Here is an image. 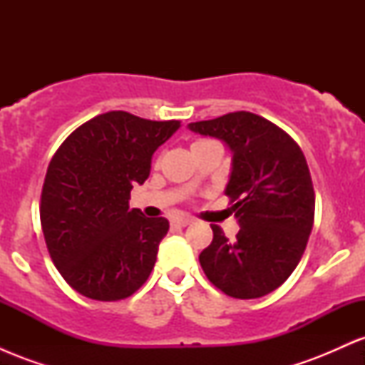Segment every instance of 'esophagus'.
<instances>
[{"label":"esophagus","instance_id":"obj_1","mask_svg":"<svg viewBox=\"0 0 365 365\" xmlns=\"http://www.w3.org/2000/svg\"><path fill=\"white\" fill-rule=\"evenodd\" d=\"M190 223H192L190 217H175V220L171 221V226H178V228H183V226H187Z\"/></svg>","mask_w":365,"mask_h":365}]
</instances>
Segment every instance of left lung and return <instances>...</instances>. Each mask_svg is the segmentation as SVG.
<instances>
[{"mask_svg":"<svg viewBox=\"0 0 365 365\" xmlns=\"http://www.w3.org/2000/svg\"><path fill=\"white\" fill-rule=\"evenodd\" d=\"M188 130L232 150L225 194L240 225L235 242L211 225L215 237L200 266L226 295H267L293 273L311 235L316 197L304 153L287 132L249 111L188 123Z\"/></svg>","mask_w":365,"mask_h":365,"instance_id":"left-lung-1","label":"left lung"}]
</instances>
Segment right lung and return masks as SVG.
<instances>
[{
    "label": "right lung",
    "instance_id": "1",
    "mask_svg": "<svg viewBox=\"0 0 365 365\" xmlns=\"http://www.w3.org/2000/svg\"><path fill=\"white\" fill-rule=\"evenodd\" d=\"M178 128L177 120L110 111L81 125L53 156L41 225L54 266L83 297L127 299L149 278L170 223L130 209V190L149 178L153 154Z\"/></svg>",
    "mask_w": 365,
    "mask_h": 365
}]
</instances>
